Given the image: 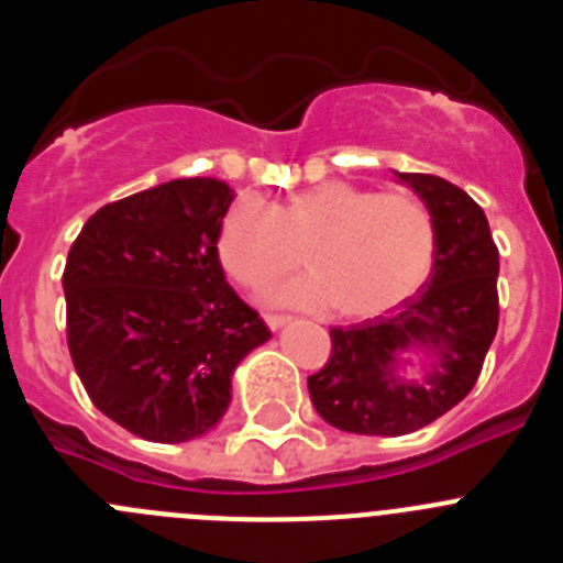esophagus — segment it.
I'll return each instance as SVG.
<instances>
[{"label": "esophagus", "mask_w": 563, "mask_h": 563, "mask_svg": "<svg viewBox=\"0 0 563 563\" xmlns=\"http://www.w3.org/2000/svg\"><path fill=\"white\" fill-rule=\"evenodd\" d=\"M265 321L271 330H278V327H285L290 321V316H282V312H265Z\"/></svg>", "instance_id": "esophagus-1"}]
</instances>
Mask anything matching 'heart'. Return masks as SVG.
I'll use <instances>...</instances> for the list:
<instances>
[{"instance_id": "1", "label": "heart", "mask_w": 563, "mask_h": 563, "mask_svg": "<svg viewBox=\"0 0 563 563\" xmlns=\"http://www.w3.org/2000/svg\"><path fill=\"white\" fill-rule=\"evenodd\" d=\"M305 262L310 278L278 287L273 298L335 305L341 316L369 318L415 296L434 265L437 231L415 194L375 191L327 180L267 206L253 194L231 202L217 251L239 285L258 287Z\"/></svg>"}]
</instances>
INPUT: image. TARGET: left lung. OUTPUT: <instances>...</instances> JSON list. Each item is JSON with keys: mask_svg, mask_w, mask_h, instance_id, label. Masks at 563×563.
Instances as JSON below:
<instances>
[{"mask_svg": "<svg viewBox=\"0 0 563 563\" xmlns=\"http://www.w3.org/2000/svg\"><path fill=\"white\" fill-rule=\"evenodd\" d=\"M420 194L437 231L429 282L363 324L332 327L330 361L307 377L316 411L352 434H411L474 389L499 327V247L487 217L460 186L434 174H397ZM426 342L441 369L422 384L394 377L396 352Z\"/></svg>", "mask_w": 563, "mask_h": 563, "instance_id": "obj_1", "label": "left lung"}]
</instances>
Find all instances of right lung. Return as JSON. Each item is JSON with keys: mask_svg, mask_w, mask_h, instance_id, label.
<instances>
[{"mask_svg": "<svg viewBox=\"0 0 563 563\" xmlns=\"http://www.w3.org/2000/svg\"><path fill=\"white\" fill-rule=\"evenodd\" d=\"M233 188L188 177L98 208L67 253V346L89 400L152 442L211 431L236 363L271 338L217 253Z\"/></svg>", "mask_w": 563, "mask_h": 563, "instance_id": "1", "label": "right lung"}]
</instances>
